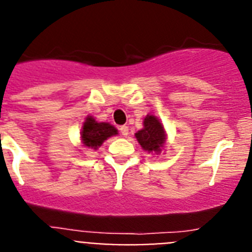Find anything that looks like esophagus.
Wrapping results in <instances>:
<instances>
[{
    "instance_id": "34e87169",
    "label": "esophagus",
    "mask_w": 252,
    "mask_h": 252,
    "mask_svg": "<svg viewBox=\"0 0 252 252\" xmlns=\"http://www.w3.org/2000/svg\"><path fill=\"white\" fill-rule=\"evenodd\" d=\"M120 131H121V133L124 135V136H127V135H128V127H127V126H121V127H120Z\"/></svg>"
}]
</instances>
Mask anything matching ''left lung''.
<instances>
[{"instance_id": "left-lung-1", "label": "left lung", "mask_w": 252, "mask_h": 252, "mask_svg": "<svg viewBox=\"0 0 252 252\" xmlns=\"http://www.w3.org/2000/svg\"><path fill=\"white\" fill-rule=\"evenodd\" d=\"M136 139L142 149L146 151L161 150L164 142H165V133L164 127L160 124L159 120L153 115H148L144 120V128L136 132Z\"/></svg>"}]
</instances>
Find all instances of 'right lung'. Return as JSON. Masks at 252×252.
Segmentation results:
<instances>
[{
  "label": "right lung",
  "mask_w": 252,
  "mask_h": 252,
  "mask_svg": "<svg viewBox=\"0 0 252 252\" xmlns=\"http://www.w3.org/2000/svg\"><path fill=\"white\" fill-rule=\"evenodd\" d=\"M117 130L112 125L106 124V122H97L93 117H87L84 121L83 127H82V141L88 148L97 149L102 145V142L116 135Z\"/></svg>",
  "instance_id": "right-lung-1"
}]
</instances>
